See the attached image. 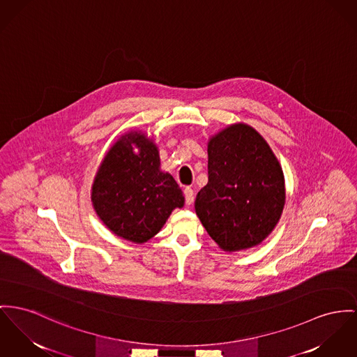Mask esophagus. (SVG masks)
Returning a JSON list of instances; mask_svg holds the SVG:
<instances>
[{"mask_svg": "<svg viewBox=\"0 0 357 357\" xmlns=\"http://www.w3.org/2000/svg\"><path fill=\"white\" fill-rule=\"evenodd\" d=\"M184 196H185V203L190 206L192 203H193V199H195V193H193V190H190V188H185L184 190Z\"/></svg>", "mask_w": 357, "mask_h": 357, "instance_id": "obj_1", "label": "esophagus"}]
</instances>
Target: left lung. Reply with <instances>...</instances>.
Segmentation results:
<instances>
[{
    "mask_svg": "<svg viewBox=\"0 0 357 357\" xmlns=\"http://www.w3.org/2000/svg\"><path fill=\"white\" fill-rule=\"evenodd\" d=\"M207 151L208 183L195 200L202 225L226 252L260 245L284 208V174L276 155L243 123L215 134Z\"/></svg>",
    "mask_w": 357,
    "mask_h": 357,
    "instance_id": "1",
    "label": "left lung"
}]
</instances>
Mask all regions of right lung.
I'll return each mask as SVG.
<instances>
[{"instance_id": "obj_1", "label": "right lung", "mask_w": 357, "mask_h": 357, "mask_svg": "<svg viewBox=\"0 0 357 357\" xmlns=\"http://www.w3.org/2000/svg\"><path fill=\"white\" fill-rule=\"evenodd\" d=\"M160 165L158 147L142 131L124 134L105 154L92 185V203L115 236L143 243L162 229L174 208L184 206L183 190Z\"/></svg>"}]
</instances>
